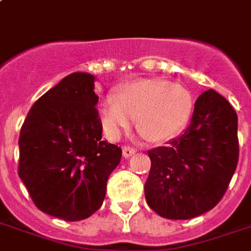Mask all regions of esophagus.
Segmentation results:
<instances>
[{
	"label": "esophagus",
	"mask_w": 251,
	"mask_h": 251,
	"mask_svg": "<svg viewBox=\"0 0 251 251\" xmlns=\"http://www.w3.org/2000/svg\"><path fill=\"white\" fill-rule=\"evenodd\" d=\"M123 156L124 158H129V156H132V155L136 152V149L134 148H130V146H124L123 148Z\"/></svg>",
	"instance_id": "34e87169"
}]
</instances>
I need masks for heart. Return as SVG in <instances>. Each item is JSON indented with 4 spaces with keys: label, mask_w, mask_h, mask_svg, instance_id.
Returning a JSON list of instances; mask_svg holds the SVG:
<instances>
[{
    "label": "heart",
    "mask_w": 251,
    "mask_h": 251,
    "mask_svg": "<svg viewBox=\"0 0 251 251\" xmlns=\"http://www.w3.org/2000/svg\"><path fill=\"white\" fill-rule=\"evenodd\" d=\"M192 99L186 87L158 78H142L122 84L114 97L100 105L102 127L117 138L136 119L137 129L151 142L177 134L187 122Z\"/></svg>",
    "instance_id": "1"
}]
</instances>
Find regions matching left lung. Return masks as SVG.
<instances>
[{
    "mask_svg": "<svg viewBox=\"0 0 251 251\" xmlns=\"http://www.w3.org/2000/svg\"><path fill=\"white\" fill-rule=\"evenodd\" d=\"M149 156V206L167 219L204 214L221 201L237 167V114L219 93L205 91L185 132Z\"/></svg>",
    "mask_w": 251,
    "mask_h": 251,
    "instance_id": "left-lung-1",
    "label": "left lung"
}]
</instances>
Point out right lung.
Masks as SVG:
<instances>
[{
  "mask_svg": "<svg viewBox=\"0 0 251 251\" xmlns=\"http://www.w3.org/2000/svg\"><path fill=\"white\" fill-rule=\"evenodd\" d=\"M96 76L75 72L34 102L19 137V177L41 212L68 222L100 209L122 149L102 141Z\"/></svg>",
  "mask_w": 251,
  "mask_h": 251,
  "instance_id": "add662e5",
  "label": "right lung"
}]
</instances>
